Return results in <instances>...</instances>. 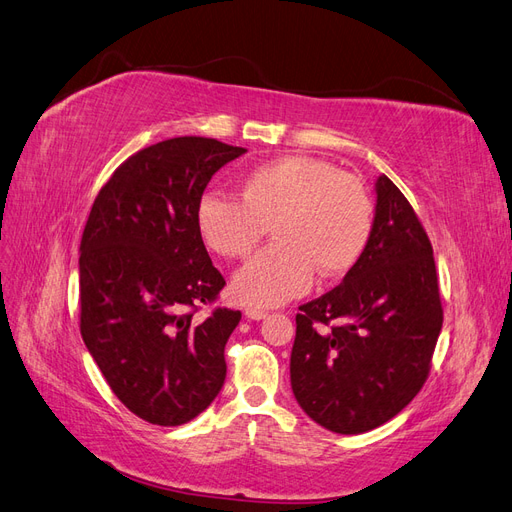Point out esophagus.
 I'll return each mask as SVG.
<instances>
[{
  "label": "esophagus",
  "instance_id": "1",
  "mask_svg": "<svg viewBox=\"0 0 512 512\" xmlns=\"http://www.w3.org/2000/svg\"><path fill=\"white\" fill-rule=\"evenodd\" d=\"M244 315L248 319H253V321H261V319L268 317V311H261V309H255V306H248V309L244 311Z\"/></svg>",
  "mask_w": 512,
  "mask_h": 512
}]
</instances>
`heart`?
I'll use <instances>...</instances> for the list:
<instances>
[{
  "label": "heart",
  "instance_id": "b5f03b06",
  "mask_svg": "<svg viewBox=\"0 0 512 512\" xmlns=\"http://www.w3.org/2000/svg\"><path fill=\"white\" fill-rule=\"evenodd\" d=\"M373 221L371 195L358 178L304 154L246 171L240 201L206 193L195 210L201 240L229 259L251 255L272 225L276 242L231 279V294L255 306H279L306 294L315 272L324 279L347 274L367 251Z\"/></svg>",
  "mask_w": 512,
  "mask_h": 512
}]
</instances>
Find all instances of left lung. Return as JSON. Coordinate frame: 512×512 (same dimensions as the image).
I'll list each match as a JSON object with an SVG mask.
<instances>
[{"instance_id":"8db88e82","label":"left lung","mask_w":512,"mask_h":512,"mask_svg":"<svg viewBox=\"0 0 512 512\" xmlns=\"http://www.w3.org/2000/svg\"><path fill=\"white\" fill-rule=\"evenodd\" d=\"M375 195L367 251L339 287L300 306L289 360L306 416L341 435L384 425L416 397L444 319L433 248L414 208L384 173Z\"/></svg>"}]
</instances>
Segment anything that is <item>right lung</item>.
Instances as JSON below:
<instances>
[{
  "instance_id": "right-lung-1",
  "label": "right lung",
  "mask_w": 512,
  "mask_h": 512,
  "mask_svg": "<svg viewBox=\"0 0 512 512\" xmlns=\"http://www.w3.org/2000/svg\"><path fill=\"white\" fill-rule=\"evenodd\" d=\"M244 148L175 137L130 156L100 188L79 246L81 337L130 412L160 427L199 416L221 392L242 317H195L225 287L197 231L212 175Z\"/></svg>"
}]
</instances>
